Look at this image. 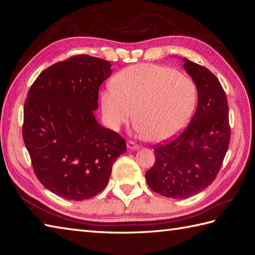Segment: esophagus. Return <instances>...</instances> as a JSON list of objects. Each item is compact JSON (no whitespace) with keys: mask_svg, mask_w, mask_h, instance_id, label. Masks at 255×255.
<instances>
[{"mask_svg":"<svg viewBox=\"0 0 255 255\" xmlns=\"http://www.w3.org/2000/svg\"><path fill=\"white\" fill-rule=\"evenodd\" d=\"M127 145H128V149H129V150H137V149H139V145H138L137 143H135L134 141H128V143H127Z\"/></svg>","mask_w":255,"mask_h":255,"instance_id":"1","label":"esophagus"}]
</instances>
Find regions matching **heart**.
Listing matches in <instances>:
<instances>
[{"mask_svg": "<svg viewBox=\"0 0 255 255\" xmlns=\"http://www.w3.org/2000/svg\"><path fill=\"white\" fill-rule=\"evenodd\" d=\"M113 83L100 97L103 116L113 129H118L134 114L138 134L163 141L179 133L195 110V82L172 68L129 66L116 74Z\"/></svg>", "mask_w": 255, "mask_h": 255, "instance_id": "1", "label": "heart"}]
</instances>
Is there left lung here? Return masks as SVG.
<instances>
[{
    "instance_id": "8db88e82",
    "label": "left lung",
    "mask_w": 255,
    "mask_h": 255,
    "mask_svg": "<svg viewBox=\"0 0 255 255\" xmlns=\"http://www.w3.org/2000/svg\"><path fill=\"white\" fill-rule=\"evenodd\" d=\"M183 60L197 86V111L181 135L154 145L155 163L144 175L153 191L174 199L192 197L210 186L231 137L229 105L220 82L207 68Z\"/></svg>"
}]
</instances>
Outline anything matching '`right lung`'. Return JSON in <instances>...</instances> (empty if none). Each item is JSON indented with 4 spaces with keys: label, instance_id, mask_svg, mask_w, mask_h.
Segmentation results:
<instances>
[{
    "label": "right lung",
    "instance_id": "add662e5",
    "mask_svg": "<svg viewBox=\"0 0 255 255\" xmlns=\"http://www.w3.org/2000/svg\"><path fill=\"white\" fill-rule=\"evenodd\" d=\"M111 74L110 61L82 54L45 69L29 88L23 139L37 179L61 198L98 195L127 151L125 138L94 115L99 88Z\"/></svg>",
    "mask_w": 255,
    "mask_h": 255
}]
</instances>
